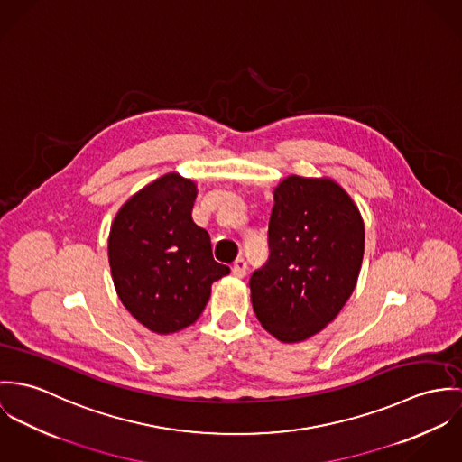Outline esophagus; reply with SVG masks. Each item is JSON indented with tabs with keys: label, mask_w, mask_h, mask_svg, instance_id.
Listing matches in <instances>:
<instances>
[{
	"label": "esophagus",
	"mask_w": 462,
	"mask_h": 462,
	"mask_svg": "<svg viewBox=\"0 0 462 462\" xmlns=\"http://www.w3.org/2000/svg\"><path fill=\"white\" fill-rule=\"evenodd\" d=\"M232 274H234L236 278H245V274H246V262H245L243 258H237V260L234 262V265H232Z\"/></svg>",
	"instance_id": "obj_1"
}]
</instances>
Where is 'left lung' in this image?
Listing matches in <instances>:
<instances>
[{
  "label": "left lung",
  "mask_w": 462,
  "mask_h": 462,
  "mask_svg": "<svg viewBox=\"0 0 462 462\" xmlns=\"http://www.w3.org/2000/svg\"><path fill=\"white\" fill-rule=\"evenodd\" d=\"M269 262L250 280L262 328L298 344L337 319L355 292L365 252L358 206L331 177L289 175L273 191Z\"/></svg>",
  "instance_id": "8db88e82"
}]
</instances>
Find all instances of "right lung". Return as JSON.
Segmentation results:
<instances>
[{
    "label": "right lung",
    "instance_id": "right-lung-1",
    "mask_svg": "<svg viewBox=\"0 0 462 462\" xmlns=\"http://www.w3.org/2000/svg\"><path fill=\"white\" fill-rule=\"evenodd\" d=\"M197 195L195 180L170 171L136 191L111 223L107 258L115 291L157 335L195 324L212 283L230 273L212 258L207 230L191 217Z\"/></svg>",
    "mask_w": 462,
    "mask_h": 462
}]
</instances>
